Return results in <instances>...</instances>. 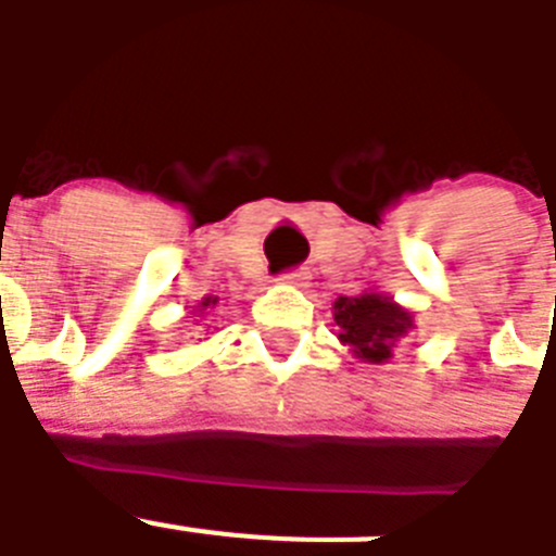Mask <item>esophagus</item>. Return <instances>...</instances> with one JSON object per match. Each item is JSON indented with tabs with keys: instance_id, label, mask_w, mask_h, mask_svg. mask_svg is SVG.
Masks as SVG:
<instances>
[{
	"instance_id": "1",
	"label": "esophagus",
	"mask_w": 556,
	"mask_h": 556,
	"mask_svg": "<svg viewBox=\"0 0 556 556\" xmlns=\"http://www.w3.org/2000/svg\"><path fill=\"white\" fill-rule=\"evenodd\" d=\"M282 279L285 285H293V288H307L309 285V271H304V268H293V271H288V274H282Z\"/></svg>"
}]
</instances>
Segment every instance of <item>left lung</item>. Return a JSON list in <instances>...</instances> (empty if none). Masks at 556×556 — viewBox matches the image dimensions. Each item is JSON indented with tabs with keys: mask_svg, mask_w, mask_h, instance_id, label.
Instances as JSON below:
<instances>
[{
	"mask_svg": "<svg viewBox=\"0 0 556 556\" xmlns=\"http://www.w3.org/2000/svg\"><path fill=\"white\" fill-rule=\"evenodd\" d=\"M338 340L349 346L352 357L368 365H382L393 357V349L415 329L407 307L379 290H363L359 296H338L332 304Z\"/></svg>",
	"mask_w": 556,
	"mask_h": 556,
	"instance_id": "1",
	"label": "left lung"
}]
</instances>
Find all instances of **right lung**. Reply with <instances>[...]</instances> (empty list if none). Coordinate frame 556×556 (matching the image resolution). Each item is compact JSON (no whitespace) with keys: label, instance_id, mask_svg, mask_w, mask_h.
I'll return each instance as SVG.
<instances>
[{"label":"right lung","instance_id":"right-lung-1","mask_svg":"<svg viewBox=\"0 0 556 556\" xmlns=\"http://www.w3.org/2000/svg\"><path fill=\"white\" fill-rule=\"evenodd\" d=\"M216 304H218V296H204L202 302H199V307H197L199 318H204V315H210V309H216Z\"/></svg>","mask_w":556,"mask_h":556}]
</instances>
